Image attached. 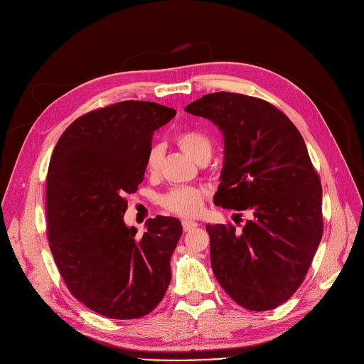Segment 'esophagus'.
Returning a JSON list of instances; mask_svg holds the SVG:
<instances>
[{
    "label": "esophagus",
    "mask_w": 364,
    "mask_h": 364,
    "mask_svg": "<svg viewBox=\"0 0 364 364\" xmlns=\"http://www.w3.org/2000/svg\"><path fill=\"white\" fill-rule=\"evenodd\" d=\"M197 226H199V223H196L194 220H182V228L185 232H190V230L196 229Z\"/></svg>",
    "instance_id": "34e87169"
}]
</instances>
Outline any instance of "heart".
Listing matches in <instances>:
<instances>
[{
	"label": "heart",
	"instance_id": "obj_1",
	"mask_svg": "<svg viewBox=\"0 0 364 364\" xmlns=\"http://www.w3.org/2000/svg\"><path fill=\"white\" fill-rule=\"evenodd\" d=\"M176 142L196 162H208V159L213 155V141L200 130H183L176 136ZM159 158V147H151L146 158V167L150 173H155L158 170ZM203 200L205 194L199 188L178 186V188H173L167 194H164L159 202L165 211L173 213L176 215L190 217L200 213Z\"/></svg>",
	"mask_w": 364,
	"mask_h": 364
}]
</instances>
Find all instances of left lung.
Listing matches in <instances>:
<instances>
[{
  "label": "left lung",
  "instance_id": "1",
  "mask_svg": "<svg viewBox=\"0 0 364 364\" xmlns=\"http://www.w3.org/2000/svg\"><path fill=\"white\" fill-rule=\"evenodd\" d=\"M185 111L223 132L214 203L252 215L241 230L206 225L213 272L246 310H273L301 287L323 234L322 185L305 141L287 115L257 97L206 94Z\"/></svg>",
  "mask_w": 364,
  "mask_h": 364
}]
</instances>
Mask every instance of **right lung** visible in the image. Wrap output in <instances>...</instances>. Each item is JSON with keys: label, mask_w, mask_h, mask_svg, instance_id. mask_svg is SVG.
<instances>
[{"label": "right lung", "mask_w": 364, "mask_h": 364, "mask_svg": "<svg viewBox=\"0 0 364 364\" xmlns=\"http://www.w3.org/2000/svg\"><path fill=\"white\" fill-rule=\"evenodd\" d=\"M176 115L153 102H119L67 127L47 174V235L70 293L109 318H138L162 301L170 259L182 235L178 218L147 220L142 235L127 228L126 196L144 179L155 130Z\"/></svg>", "instance_id": "right-lung-1"}]
</instances>
